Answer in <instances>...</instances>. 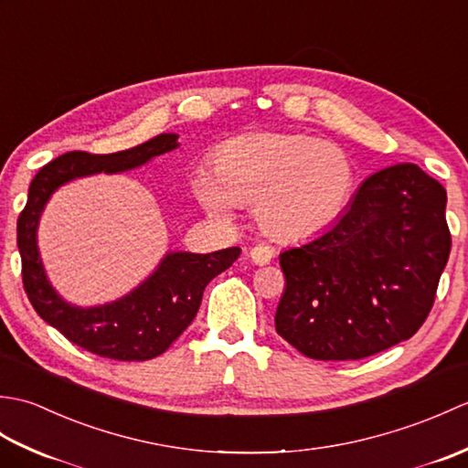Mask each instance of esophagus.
<instances>
[{
  "instance_id": "esophagus-1",
  "label": "esophagus",
  "mask_w": 468,
  "mask_h": 468,
  "mask_svg": "<svg viewBox=\"0 0 468 468\" xmlns=\"http://www.w3.org/2000/svg\"><path fill=\"white\" fill-rule=\"evenodd\" d=\"M250 257H251V261H253L255 265H267V263L271 261V257H273V250H271L270 245L260 243V245L251 247Z\"/></svg>"
}]
</instances>
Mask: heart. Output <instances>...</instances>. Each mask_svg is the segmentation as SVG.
Listing matches in <instances>:
<instances>
[{
	"label": "heart",
	"instance_id": "obj_1",
	"mask_svg": "<svg viewBox=\"0 0 468 468\" xmlns=\"http://www.w3.org/2000/svg\"><path fill=\"white\" fill-rule=\"evenodd\" d=\"M356 175L340 146L307 134L251 133L215 153L213 173L197 183L203 205L227 217L253 205L257 221L282 241H302L332 227L350 201Z\"/></svg>",
	"mask_w": 468,
	"mask_h": 468
}]
</instances>
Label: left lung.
<instances>
[{
    "instance_id": "8db88e82",
    "label": "left lung",
    "mask_w": 468,
    "mask_h": 468,
    "mask_svg": "<svg viewBox=\"0 0 468 468\" xmlns=\"http://www.w3.org/2000/svg\"><path fill=\"white\" fill-rule=\"evenodd\" d=\"M444 186L400 163L367 176L330 231L280 255L275 330L314 360H362L429 317L449 261Z\"/></svg>"
}]
</instances>
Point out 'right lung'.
<instances>
[{
  "mask_svg": "<svg viewBox=\"0 0 468 468\" xmlns=\"http://www.w3.org/2000/svg\"><path fill=\"white\" fill-rule=\"evenodd\" d=\"M176 146V134H158L144 144L112 154L72 151L39 168L29 185L27 203L17 217V247L27 300L44 322L96 356L143 362L166 352L195 320L207 283L229 270L241 250L229 247L207 255L168 253L158 270L122 300L82 310L66 303L46 280L36 243L39 213L49 195L72 178L122 173Z\"/></svg>",
  "mask_w": 468,
  "mask_h": 468,
  "instance_id": "right-lung-1",
  "label": "right lung"
}]
</instances>
